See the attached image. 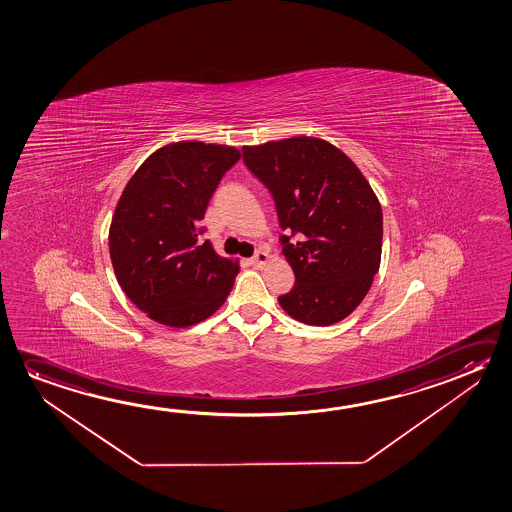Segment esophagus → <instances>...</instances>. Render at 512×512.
<instances>
[{"mask_svg":"<svg viewBox=\"0 0 512 512\" xmlns=\"http://www.w3.org/2000/svg\"><path fill=\"white\" fill-rule=\"evenodd\" d=\"M268 261H270V256H268V252L258 251L251 258L252 267H263V265H267Z\"/></svg>","mask_w":512,"mask_h":512,"instance_id":"1","label":"esophagus"}]
</instances>
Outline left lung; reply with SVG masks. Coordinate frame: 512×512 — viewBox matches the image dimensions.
Segmentation results:
<instances>
[{
  "label": "left lung",
  "mask_w": 512,
  "mask_h": 512,
  "mask_svg": "<svg viewBox=\"0 0 512 512\" xmlns=\"http://www.w3.org/2000/svg\"><path fill=\"white\" fill-rule=\"evenodd\" d=\"M242 151L249 171L274 197L281 228L292 231L281 236V244L295 284L277 299L281 308L309 325L349 317L381 265L382 208L363 172L317 137L284 138Z\"/></svg>",
  "instance_id": "1"
}]
</instances>
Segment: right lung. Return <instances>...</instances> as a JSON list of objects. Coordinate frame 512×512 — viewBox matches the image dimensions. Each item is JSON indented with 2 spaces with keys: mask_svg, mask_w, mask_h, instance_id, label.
I'll use <instances>...</instances> for the list:
<instances>
[{
  "mask_svg": "<svg viewBox=\"0 0 512 512\" xmlns=\"http://www.w3.org/2000/svg\"><path fill=\"white\" fill-rule=\"evenodd\" d=\"M233 146L183 140L163 146L131 176L108 233L122 292L147 317L190 327L228 299L238 260L219 256L199 228L222 176L240 160Z\"/></svg>",
  "mask_w": 512,
  "mask_h": 512,
  "instance_id": "obj_1",
  "label": "right lung"
}]
</instances>
